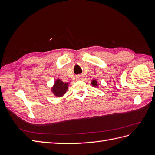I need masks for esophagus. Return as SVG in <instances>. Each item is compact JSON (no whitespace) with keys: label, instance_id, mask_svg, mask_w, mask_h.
<instances>
[{"label":"esophagus","instance_id":"esophagus-1","mask_svg":"<svg viewBox=\"0 0 155 155\" xmlns=\"http://www.w3.org/2000/svg\"><path fill=\"white\" fill-rule=\"evenodd\" d=\"M83 76H82V75H78V76H76V79L78 81H81V80H82L83 79Z\"/></svg>","mask_w":155,"mask_h":155}]
</instances>
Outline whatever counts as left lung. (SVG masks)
I'll return each mask as SVG.
<instances>
[{
    "instance_id": "1",
    "label": "left lung",
    "mask_w": 155,
    "mask_h": 155,
    "mask_svg": "<svg viewBox=\"0 0 155 155\" xmlns=\"http://www.w3.org/2000/svg\"><path fill=\"white\" fill-rule=\"evenodd\" d=\"M97 81L96 80H94V79H93V80H92V82H91L92 85L93 87H97L98 85H97Z\"/></svg>"
}]
</instances>
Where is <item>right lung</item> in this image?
I'll return each mask as SVG.
<instances>
[{
    "label": "right lung",
    "instance_id": "1",
    "mask_svg": "<svg viewBox=\"0 0 155 155\" xmlns=\"http://www.w3.org/2000/svg\"><path fill=\"white\" fill-rule=\"evenodd\" d=\"M68 87V83H63L61 79H57L54 83V85L51 88V92L56 96L61 97L66 93Z\"/></svg>",
    "mask_w": 155,
    "mask_h": 155
}]
</instances>
